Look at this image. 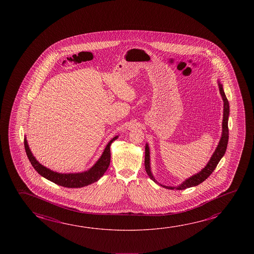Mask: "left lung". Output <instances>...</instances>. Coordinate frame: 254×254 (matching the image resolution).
<instances>
[{
    "instance_id": "obj_1",
    "label": "left lung",
    "mask_w": 254,
    "mask_h": 254,
    "mask_svg": "<svg viewBox=\"0 0 254 254\" xmlns=\"http://www.w3.org/2000/svg\"><path fill=\"white\" fill-rule=\"evenodd\" d=\"M218 86L220 89V94L221 98L223 100V120H222V132H221V136H220V141L217 145L216 149L214 150V152L212 153V157L210 158V160L208 161L206 166L198 172L197 174L190 176V178L183 181V183L178 185L177 187H172V186H166L162 185L158 183L157 180L154 178L151 168H150V148L148 143H146L145 145V159H144V167H145L146 173L147 175L150 176V179L153 181L154 183H158L163 188H166L168 190H185L187 188L195 187L197 186L200 183H203L204 181L207 179L208 177L211 175L213 170L216 168L218 163L220 162L221 158L224 156L226 150H227V146H228V141H229V127H228V122H229V101L226 97L224 90L222 84L220 83V80L218 79Z\"/></svg>"
}]
</instances>
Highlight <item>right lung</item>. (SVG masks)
<instances>
[{
    "label": "right lung",
    "mask_w": 254,
    "mask_h": 254,
    "mask_svg": "<svg viewBox=\"0 0 254 254\" xmlns=\"http://www.w3.org/2000/svg\"><path fill=\"white\" fill-rule=\"evenodd\" d=\"M118 137L119 135H116L109 141L108 144L105 147L104 152L101 155L99 159L88 170L84 171L81 173H70V174H61V173L50 170V168H47L46 167L42 166L30 150L26 137L24 139V142H25L26 155L29 158L32 166L34 167L35 170L37 171L39 175H42V177L62 187L82 188L97 182L108 169L110 162H111L110 147L112 142L118 139Z\"/></svg>",
    "instance_id": "right-lung-1"
}]
</instances>
